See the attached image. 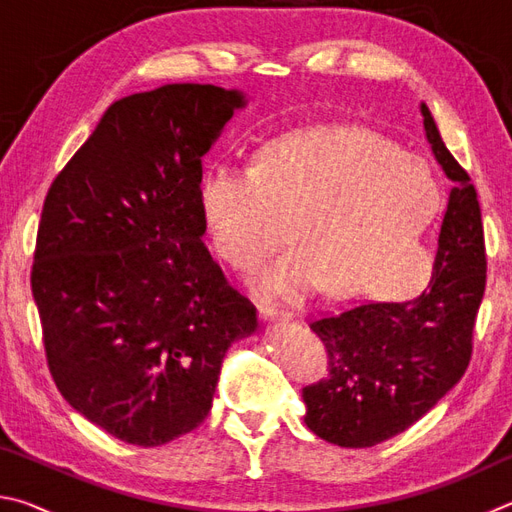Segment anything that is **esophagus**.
Returning <instances> with one entry per match:
<instances>
[{
	"label": "esophagus",
	"instance_id": "esophagus-1",
	"mask_svg": "<svg viewBox=\"0 0 512 512\" xmlns=\"http://www.w3.org/2000/svg\"><path fill=\"white\" fill-rule=\"evenodd\" d=\"M259 314L268 320H289L293 316L289 309L273 305V302H259Z\"/></svg>",
	"mask_w": 512,
	"mask_h": 512
}]
</instances>
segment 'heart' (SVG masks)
I'll return each mask as SVG.
<instances>
[{"instance_id": "obj_1", "label": "heart", "mask_w": 512, "mask_h": 512, "mask_svg": "<svg viewBox=\"0 0 512 512\" xmlns=\"http://www.w3.org/2000/svg\"><path fill=\"white\" fill-rule=\"evenodd\" d=\"M433 203L436 185L424 167L350 128L291 135L266 146L253 169L212 164L198 185L207 237L239 271L273 253L289 223L293 248L253 280L273 296H298L318 282L329 293L418 284ZM404 270L410 275H396Z\"/></svg>"}]
</instances>
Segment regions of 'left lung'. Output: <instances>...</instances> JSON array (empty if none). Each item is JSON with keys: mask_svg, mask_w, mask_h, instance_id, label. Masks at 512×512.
Here are the masks:
<instances>
[{"mask_svg": "<svg viewBox=\"0 0 512 512\" xmlns=\"http://www.w3.org/2000/svg\"><path fill=\"white\" fill-rule=\"evenodd\" d=\"M424 131L452 180L429 287L400 302L363 300L311 320L327 350V375L302 388L305 422L341 447L397 436L465 375L485 291L481 207L467 171L443 142L429 108Z\"/></svg>", "mask_w": 512, "mask_h": 512, "instance_id": "obj_1", "label": "left lung"}]
</instances>
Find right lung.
Masks as SVG:
<instances>
[{"label":"right lung","mask_w":512,"mask_h":512,"mask_svg":"<svg viewBox=\"0 0 512 512\" xmlns=\"http://www.w3.org/2000/svg\"><path fill=\"white\" fill-rule=\"evenodd\" d=\"M244 94L171 83L131 94L51 183L31 291L47 366L83 418L158 447L212 409L225 352L257 311L203 244V155Z\"/></svg>","instance_id":"obj_1"}]
</instances>
